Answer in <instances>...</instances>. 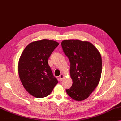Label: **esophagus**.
<instances>
[{
    "label": "esophagus",
    "instance_id": "esophagus-1",
    "mask_svg": "<svg viewBox=\"0 0 121 121\" xmlns=\"http://www.w3.org/2000/svg\"><path fill=\"white\" fill-rule=\"evenodd\" d=\"M64 75H63V73L61 74V75L59 76V79H60V81H62V80L63 79V78H64Z\"/></svg>",
    "mask_w": 121,
    "mask_h": 121
}]
</instances>
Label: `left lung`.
<instances>
[{
  "instance_id": "1",
  "label": "left lung",
  "mask_w": 121,
  "mask_h": 121,
  "mask_svg": "<svg viewBox=\"0 0 121 121\" xmlns=\"http://www.w3.org/2000/svg\"><path fill=\"white\" fill-rule=\"evenodd\" d=\"M62 47L69 59L71 88L66 89L72 99L81 101L88 98L99 82L102 73V58L93 44L79 40H64Z\"/></svg>"
}]
</instances>
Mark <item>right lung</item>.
I'll return each mask as SVG.
<instances>
[{"mask_svg": "<svg viewBox=\"0 0 121 121\" xmlns=\"http://www.w3.org/2000/svg\"><path fill=\"white\" fill-rule=\"evenodd\" d=\"M59 44L43 39L30 43L24 50L18 63V73L24 88L36 98L51 94L58 83L48 63V59Z\"/></svg>", "mask_w": 121, "mask_h": 121, "instance_id": "obj_1", "label": "right lung"}]
</instances>
